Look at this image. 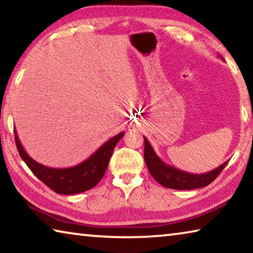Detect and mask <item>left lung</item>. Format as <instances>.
Here are the masks:
<instances>
[{"instance_id": "left-lung-1", "label": "left lung", "mask_w": 253, "mask_h": 253, "mask_svg": "<svg viewBox=\"0 0 253 253\" xmlns=\"http://www.w3.org/2000/svg\"><path fill=\"white\" fill-rule=\"evenodd\" d=\"M221 59L223 60L222 57ZM144 160L145 163H146L149 173L152 174V176L161 185L169 188H174V190H194V188L208 186L210 183H212L214 179L219 176V174L229 162H224L219 168L204 174L187 173L182 169L174 168L172 165L166 164L154 151V148L152 147L151 143L148 142L146 137H144Z\"/></svg>"}]
</instances>
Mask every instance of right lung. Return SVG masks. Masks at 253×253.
Segmentation results:
<instances>
[{
	"label": "right lung",
	"mask_w": 253,
	"mask_h": 253,
	"mask_svg": "<svg viewBox=\"0 0 253 253\" xmlns=\"http://www.w3.org/2000/svg\"><path fill=\"white\" fill-rule=\"evenodd\" d=\"M124 134L125 132L122 131L118 135L111 137L90 157H88L87 160L81 162L78 165L65 169H53L42 165L34 161L31 156H29V154L25 152L20 142L18 132L14 130L16 147H18L21 158L25 162L28 168L40 181L43 182L51 190H53L55 193L67 195L83 193L99 183L108 168L114 148Z\"/></svg>",
	"instance_id": "add662e5"
}]
</instances>
